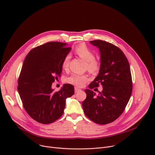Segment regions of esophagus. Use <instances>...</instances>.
Masks as SVG:
<instances>
[{"label":"esophagus","instance_id":"esophagus-1","mask_svg":"<svg viewBox=\"0 0 155 155\" xmlns=\"http://www.w3.org/2000/svg\"><path fill=\"white\" fill-rule=\"evenodd\" d=\"M80 91H81V89H80V88H77V87H75V93H77V92H80Z\"/></svg>","mask_w":155,"mask_h":155}]
</instances>
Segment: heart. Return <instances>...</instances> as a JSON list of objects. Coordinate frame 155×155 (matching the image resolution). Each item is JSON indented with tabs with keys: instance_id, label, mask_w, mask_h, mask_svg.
I'll return each mask as SVG.
<instances>
[{
	"instance_id": "1",
	"label": "heart",
	"mask_w": 155,
	"mask_h": 155,
	"mask_svg": "<svg viewBox=\"0 0 155 155\" xmlns=\"http://www.w3.org/2000/svg\"><path fill=\"white\" fill-rule=\"evenodd\" d=\"M75 53L81 58H82L86 61V68L89 71L94 73L99 70V63L95 60V56L94 53L86 46L80 45L77 46L75 48ZM70 58V54L65 56L62 63L63 68H67ZM87 79L88 77L87 75L72 73L70 76L66 78V82L77 87H82L86 82Z\"/></svg>"
}]
</instances>
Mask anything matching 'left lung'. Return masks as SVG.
I'll list each match as a JSON object with an SVG mask.
<instances>
[{"label":"left lung","instance_id":"left-lung-1","mask_svg":"<svg viewBox=\"0 0 155 155\" xmlns=\"http://www.w3.org/2000/svg\"><path fill=\"white\" fill-rule=\"evenodd\" d=\"M90 43L99 49L101 66L99 75L88 85L90 89L85 90L87 97L82 107L86 116L94 123L107 124L122 114L131 97V70L126 56L118 47L102 40ZM99 84L103 90L96 96L91 89Z\"/></svg>","mask_w":155,"mask_h":155}]
</instances>
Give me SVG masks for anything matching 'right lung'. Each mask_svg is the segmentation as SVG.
Wrapping results in <instances>:
<instances>
[{
	"label": "right lung",
	"mask_w": 155,
	"mask_h": 155,
	"mask_svg": "<svg viewBox=\"0 0 155 155\" xmlns=\"http://www.w3.org/2000/svg\"><path fill=\"white\" fill-rule=\"evenodd\" d=\"M67 43L48 42L29 52L18 79V90L24 109L41 124H50L63 114L67 98L74 94V87L64 84L58 92L52 84L61 76L62 63L71 51Z\"/></svg>",
	"instance_id": "1"
}]
</instances>
